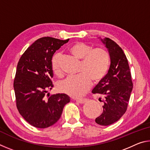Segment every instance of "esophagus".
Returning a JSON list of instances; mask_svg holds the SVG:
<instances>
[{
	"label": "esophagus",
	"mask_w": 150,
	"mask_h": 150,
	"mask_svg": "<svg viewBox=\"0 0 150 150\" xmlns=\"http://www.w3.org/2000/svg\"><path fill=\"white\" fill-rule=\"evenodd\" d=\"M77 102H78L79 103L81 104H84L85 103H86L87 101V98H79V99H76L75 100Z\"/></svg>",
	"instance_id": "1"
}]
</instances>
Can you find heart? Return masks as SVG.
I'll list each match as a JSON object with an SVG mask.
<instances>
[{"label": "heart", "mask_w": 150, "mask_h": 150, "mask_svg": "<svg viewBox=\"0 0 150 150\" xmlns=\"http://www.w3.org/2000/svg\"><path fill=\"white\" fill-rule=\"evenodd\" d=\"M76 59L81 61L78 75L69 77L60 83L59 88L62 92L73 98H79L87 92L91 87V81L96 83L105 77L108 71L110 56L105 48L92 46L84 42H76L69 49ZM60 55L56 54L52 59V69L57 76L62 75L59 59Z\"/></svg>", "instance_id": "obj_1"}]
</instances>
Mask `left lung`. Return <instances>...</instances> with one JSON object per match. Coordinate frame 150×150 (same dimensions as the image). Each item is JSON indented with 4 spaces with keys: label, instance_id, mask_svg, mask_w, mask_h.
<instances>
[{
    "label": "left lung",
    "instance_id": "obj_1",
    "mask_svg": "<svg viewBox=\"0 0 150 150\" xmlns=\"http://www.w3.org/2000/svg\"><path fill=\"white\" fill-rule=\"evenodd\" d=\"M100 40L108 49L110 65L107 74L92 93L103 96V112L95 119L96 123L108 126L117 122L126 112L133 83L128 59L122 48L108 38Z\"/></svg>",
    "mask_w": 150,
    "mask_h": 150
}]
</instances>
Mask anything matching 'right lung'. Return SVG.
Segmentation results:
<instances>
[{"instance_id":"add662e5","label":"right lung","mask_w":150,"mask_h":150,"mask_svg":"<svg viewBox=\"0 0 150 150\" xmlns=\"http://www.w3.org/2000/svg\"><path fill=\"white\" fill-rule=\"evenodd\" d=\"M68 41L41 38L25 51L18 63L14 80L16 106L22 117L35 128L54 125L70 102L65 94L45 95L54 87L51 80L54 75L51 66L53 55Z\"/></svg>"}]
</instances>
